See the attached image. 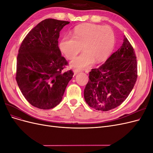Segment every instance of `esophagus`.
Listing matches in <instances>:
<instances>
[{"label": "esophagus", "instance_id": "1", "mask_svg": "<svg viewBox=\"0 0 153 153\" xmlns=\"http://www.w3.org/2000/svg\"><path fill=\"white\" fill-rule=\"evenodd\" d=\"M80 71H81L80 69H73V72H74V74H75V75H76V74L79 73Z\"/></svg>", "mask_w": 153, "mask_h": 153}]
</instances>
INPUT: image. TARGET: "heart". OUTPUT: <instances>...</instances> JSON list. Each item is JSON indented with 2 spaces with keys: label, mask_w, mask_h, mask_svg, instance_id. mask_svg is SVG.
<instances>
[{
  "label": "heart",
  "mask_w": 153,
  "mask_h": 153,
  "mask_svg": "<svg viewBox=\"0 0 153 153\" xmlns=\"http://www.w3.org/2000/svg\"><path fill=\"white\" fill-rule=\"evenodd\" d=\"M115 45V35L109 27L86 24L75 27L73 36H64L60 42V49L68 59H73L83 49L79 56L71 62V66L87 68L96 62H102L112 53Z\"/></svg>",
  "instance_id": "heart-1"
}]
</instances>
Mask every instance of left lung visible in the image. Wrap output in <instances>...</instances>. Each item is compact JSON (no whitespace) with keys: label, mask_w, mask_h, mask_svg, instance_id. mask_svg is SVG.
<instances>
[{"label":"left lung","mask_w":153,"mask_h":153,"mask_svg":"<svg viewBox=\"0 0 153 153\" xmlns=\"http://www.w3.org/2000/svg\"><path fill=\"white\" fill-rule=\"evenodd\" d=\"M84 89V98L90 107L108 111L127 98L137 78L135 51L126 37L116 52L100 67L92 69Z\"/></svg>","instance_id":"obj_1"}]
</instances>
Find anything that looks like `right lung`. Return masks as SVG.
<instances>
[{"label": "right lung", "instance_id": "add662e5", "mask_svg": "<svg viewBox=\"0 0 153 153\" xmlns=\"http://www.w3.org/2000/svg\"><path fill=\"white\" fill-rule=\"evenodd\" d=\"M69 22L48 18L41 21L23 40L18 50L16 80L32 106L53 108L60 103L73 73H62L68 65L58 46L60 31Z\"/></svg>", "mask_w": 153, "mask_h": 153}]
</instances>
